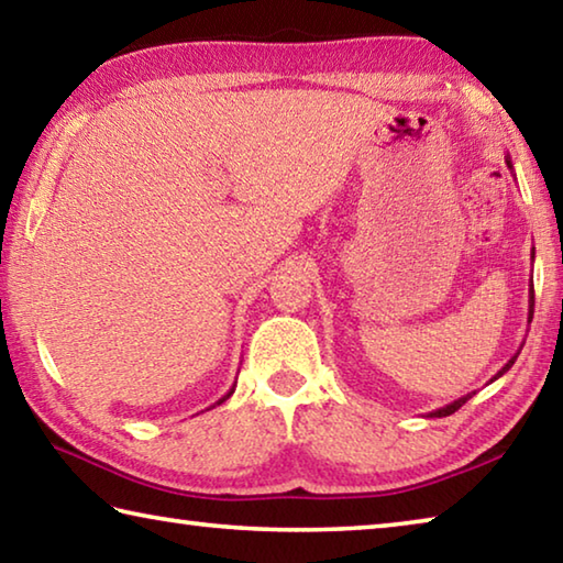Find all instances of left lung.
<instances>
[{
  "label": "left lung",
  "instance_id": "obj_1",
  "mask_svg": "<svg viewBox=\"0 0 563 563\" xmlns=\"http://www.w3.org/2000/svg\"><path fill=\"white\" fill-rule=\"evenodd\" d=\"M507 166H509V168H514V166H511V158H509V156H507ZM531 263H533V247H531ZM531 318H533V283H529V318H527V322H531ZM519 352H521V347L517 350V355H514V357L507 362V365H504V367L499 369V373L494 375V379H499L504 373H507V369L514 365V362H517ZM494 379H492V383H494ZM470 397H472V395H464V397H460V399H454V402L444 405V407H440V409H434V412H430V417H450V415H454L456 409H460V407H462V405H464L466 399H470Z\"/></svg>",
  "mask_w": 563,
  "mask_h": 563
}]
</instances>
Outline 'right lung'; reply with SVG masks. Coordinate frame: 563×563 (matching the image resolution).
<instances>
[{
    "label": "right lung",
    "mask_w": 563,
    "mask_h": 563,
    "mask_svg": "<svg viewBox=\"0 0 563 563\" xmlns=\"http://www.w3.org/2000/svg\"><path fill=\"white\" fill-rule=\"evenodd\" d=\"M233 393H235V385H233V387H231V389H228V395H223V397H221V399H218V402H216V405H221V402H225V399H228V397H231V395H233Z\"/></svg>",
    "instance_id": "right-lung-1"
}]
</instances>
